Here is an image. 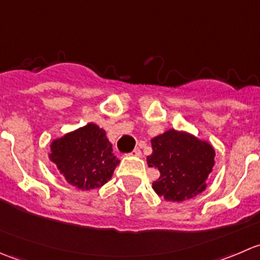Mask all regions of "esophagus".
Instances as JSON below:
<instances>
[{"label":"esophagus","mask_w":260,"mask_h":260,"mask_svg":"<svg viewBox=\"0 0 260 260\" xmlns=\"http://www.w3.org/2000/svg\"><path fill=\"white\" fill-rule=\"evenodd\" d=\"M129 154H131V156H135V157H141V156H142V152H141L140 148H135L132 152H131Z\"/></svg>","instance_id":"34e87169"}]
</instances>
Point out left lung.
Returning <instances> with one entry per match:
<instances>
[{
    "label": "left lung",
    "instance_id": "8db88e82",
    "mask_svg": "<svg viewBox=\"0 0 260 260\" xmlns=\"http://www.w3.org/2000/svg\"><path fill=\"white\" fill-rule=\"evenodd\" d=\"M148 167L159 171L152 188L166 201L190 200L208 186L215 165V149L208 141L186 131L167 129L151 140Z\"/></svg>",
    "mask_w": 260,
    "mask_h": 260
}]
</instances>
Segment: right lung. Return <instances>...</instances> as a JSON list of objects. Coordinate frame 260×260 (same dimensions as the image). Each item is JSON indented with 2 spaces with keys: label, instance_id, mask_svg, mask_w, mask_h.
Listing matches in <instances>:
<instances>
[{
  "label": "right lung",
  "instance_id": "obj_1",
  "mask_svg": "<svg viewBox=\"0 0 260 260\" xmlns=\"http://www.w3.org/2000/svg\"><path fill=\"white\" fill-rule=\"evenodd\" d=\"M49 158L65 181L81 191L106 185L119 164L106 131L93 122L55 138Z\"/></svg>",
  "mask_w": 260,
  "mask_h": 260
}]
</instances>
